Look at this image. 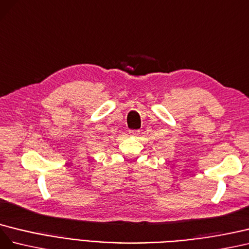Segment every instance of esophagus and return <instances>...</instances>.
I'll use <instances>...</instances> for the list:
<instances>
[{"mask_svg": "<svg viewBox=\"0 0 249 249\" xmlns=\"http://www.w3.org/2000/svg\"><path fill=\"white\" fill-rule=\"evenodd\" d=\"M139 132H140L139 130H129V134H130V136H132V137L138 136Z\"/></svg>", "mask_w": 249, "mask_h": 249, "instance_id": "34e87169", "label": "esophagus"}]
</instances>
